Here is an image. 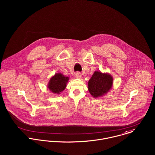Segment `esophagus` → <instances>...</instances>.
I'll return each mask as SVG.
<instances>
[{"label": "esophagus", "mask_w": 155, "mask_h": 155, "mask_svg": "<svg viewBox=\"0 0 155 155\" xmlns=\"http://www.w3.org/2000/svg\"><path fill=\"white\" fill-rule=\"evenodd\" d=\"M75 77L77 78V79H81V77H82V74L81 73H80L79 72H78L75 74Z\"/></svg>", "instance_id": "esophagus-1"}]
</instances>
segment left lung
Returning a JSON list of instances; mask_svg holds the SVG:
<instances>
[{
    "label": "left lung",
    "instance_id": "1",
    "mask_svg": "<svg viewBox=\"0 0 155 155\" xmlns=\"http://www.w3.org/2000/svg\"><path fill=\"white\" fill-rule=\"evenodd\" d=\"M113 83V78L110 74L95 71L89 80L88 91L94 98L103 97L110 91Z\"/></svg>",
    "mask_w": 155,
    "mask_h": 155
}]
</instances>
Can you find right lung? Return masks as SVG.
I'll return each mask as SVG.
<instances>
[{
  "label": "right lung",
  "mask_w": 155,
  "mask_h": 155,
  "mask_svg": "<svg viewBox=\"0 0 155 155\" xmlns=\"http://www.w3.org/2000/svg\"><path fill=\"white\" fill-rule=\"evenodd\" d=\"M68 80V77L65 76L61 73H55L50 78L48 84V88L54 94H60L66 88Z\"/></svg>",
  "instance_id": "obj_1"
}]
</instances>
